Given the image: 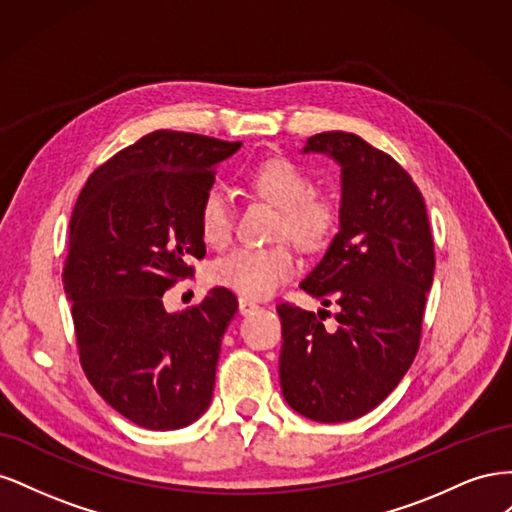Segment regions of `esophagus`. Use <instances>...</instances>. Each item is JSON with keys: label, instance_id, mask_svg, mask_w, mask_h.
Listing matches in <instances>:
<instances>
[{"label": "esophagus", "instance_id": "obj_1", "mask_svg": "<svg viewBox=\"0 0 512 512\" xmlns=\"http://www.w3.org/2000/svg\"><path fill=\"white\" fill-rule=\"evenodd\" d=\"M260 305L256 303V301H252V299H247V297H239V312L241 314H252L254 309H258Z\"/></svg>", "mask_w": 512, "mask_h": 512}]
</instances>
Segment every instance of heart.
Masks as SVG:
<instances>
[{"label":"heart","instance_id":"obj_1","mask_svg":"<svg viewBox=\"0 0 512 512\" xmlns=\"http://www.w3.org/2000/svg\"><path fill=\"white\" fill-rule=\"evenodd\" d=\"M252 188L280 207L277 235L288 237L301 250H320L339 228L342 211L331 196L316 192L314 177L290 158H269L247 175ZM232 205L222 185H209L198 205V230L211 247H222L232 232ZM297 269L286 245H241L209 265V280L247 299L269 297Z\"/></svg>","mask_w":512,"mask_h":512}]
</instances>
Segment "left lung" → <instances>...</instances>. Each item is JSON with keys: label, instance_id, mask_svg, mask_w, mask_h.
Masks as SVG:
<instances>
[{"label": "left lung", "instance_id": "8db88e82", "mask_svg": "<svg viewBox=\"0 0 512 512\" xmlns=\"http://www.w3.org/2000/svg\"><path fill=\"white\" fill-rule=\"evenodd\" d=\"M305 151L342 164V224L301 288L339 305L314 314L280 303V380L290 408L318 423L374 410L406 376L421 346L433 237L421 190L389 153L348 132H320Z\"/></svg>", "mask_w": 512, "mask_h": 512}]
</instances>
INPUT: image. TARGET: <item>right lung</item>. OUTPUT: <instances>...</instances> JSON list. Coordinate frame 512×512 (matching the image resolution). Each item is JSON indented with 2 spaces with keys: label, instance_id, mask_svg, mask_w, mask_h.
<instances>
[{
  "label": "right lung",
  "instance_id": "right-lung-1",
  "mask_svg": "<svg viewBox=\"0 0 512 512\" xmlns=\"http://www.w3.org/2000/svg\"><path fill=\"white\" fill-rule=\"evenodd\" d=\"M239 145L156 130L100 164L72 211L61 277L81 367L108 406L145 429H181L209 408L237 297L211 288L181 314H166L162 297L205 258L200 198Z\"/></svg>",
  "mask_w": 512,
  "mask_h": 512
}]
</instances>
